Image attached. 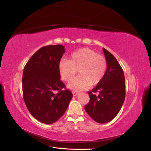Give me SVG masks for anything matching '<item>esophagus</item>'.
Here are the masks:
<instances>
[{"instance_id": "esophagus-1", "label": "esophagus", "mask_w": 151, "mask_h": 151, "mask_svg": "<svg viewBox=\"0 0 151 151\" xmlns=\"http://www.w3.org/2000/svg\"><path fill=\"white\" fill-rule=\"evenodd\" d=\"M72 94H73V96H76L79 94V92H77V91H74V92L72 93Z\"/></svg>"}]
</instances>
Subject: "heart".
Segmentation results:
<instances>
[{
	"instance_id": "b5f03b06",
	"label": "heart",
	"mask_w": 151,
	"mask_h": 151,
	"mask_svg": "<svg viewBox=\"0 0 151 151\" xmlns=\"http://www.w3.org/2000/svg\"><path fill=\"white\" fill-rule=\"evenodd\" d=\"M107 63L105 58L94 50L81 48L73 52L68 60L63 59L58 64V71L62 79L70 81L79 70L80 75L73 79L68 87L79 91L96 85L101 82L106 73Z\"/></svg>"
}]
</instances>
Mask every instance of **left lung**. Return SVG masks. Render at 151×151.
Here are the masks:
<instances>
[{
	"instance_id": "1",
	"label": "left lung",
	"mask_w": 151,
	"mask_h": 151,
	"mask_svg": "<svg viewBox=\"0 0 151 151\" xmlns=\"http://www.w3.org/2000/svg\"><path fill=\"white\" fill-rule=\"evenodd\" d=\"M107 63L103 79L89 91V102L84 108L98 123L110 122L119 113L125 98V76L122 68L113 55L103 48Z\"/></svg>"
}]
</instances>
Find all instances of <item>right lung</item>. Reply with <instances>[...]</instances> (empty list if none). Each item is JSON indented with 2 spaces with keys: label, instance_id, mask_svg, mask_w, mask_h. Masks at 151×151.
Returning a JSON list of instances; mask_svg holds the SVG:
<instances>
[{
  "label": "right lung",
  "instance_id": "obj_1",
  "mask_svg": "<svg viewBox=\"0 0 151 151\" xmlns=\"http://www.w3.org/2000/svg\"><path fill=\"white\" fill-rule=\"evenodd\" d=\"M64 48L60 45L41 48L24 68L22 86L26 106L32 116L45 124L57 122L72 98L71 91L60 81L58 71Z\"/></svg>",
  "mask_w": 151,
  "mask_h": 151
}]
</instances>
